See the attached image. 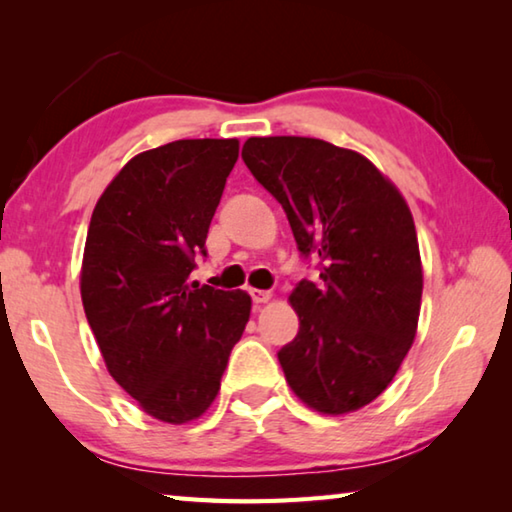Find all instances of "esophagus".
<instances>
[{"label":"esophagus","mask_w":512,"mask_h":512,"mask_svg":"<svg viewBox=\"0 0 512 512\" xmlns=\"http://www.w3.org/2000/svg\"><path fill=\"white\" fill-rule=\"evenodd\" d=\"M250 298H253L255 305H262V302L271 300V291H264V289H250Z\"/></svg>","instance_id":"esophagus-1"}]
</instances>
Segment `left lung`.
I'll use <instances>...</instances> for the list:
<instances>
[{
    "label": "left lung",
    "instance_id": "obj_1",
    "mask_svg": "<svg viewBox=\"0 0 512 512\" xmlns=\"http://www.w3.org/2000/svg\"><path fill=\"white\" fill-rule=\"evenodd\" d=\"M255 180L287 212L320 282L291 293L300 329L277 352L291 391L314 411H357L386 391L415 339L422 264L409 205L357 151L314 137H250Z\"/></svg>",
    "mask_w": 512,
    "mask_h": 512
}]
</instances>
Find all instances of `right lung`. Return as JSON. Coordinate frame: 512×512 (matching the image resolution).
Wrapping results in <instances>:
<instances>
[{"label": "right lung", "instance_id": "right-lung-1", "mask_svg": "<svg viewBox=\"0 0 512 512\" xmlns=\"http://www.w3.org/2000/svg\"><path fill=\"white\" fill-rule=\"evenodd\" d=\"M237 140H178L121 169L94 207L81 298L112 379L142 409L185 424L210 409L250 316V296L187 277L205 239Z\"/></svg>", "mask_w": 512, "mask_h": 512}]
</instances>
